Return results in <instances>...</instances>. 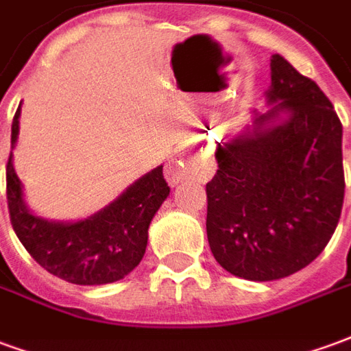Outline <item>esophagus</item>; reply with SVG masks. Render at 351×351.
<instances>
[{"label":"esophagus","instance_id":"1","mask_svg":"<svg viewBox=\"0 0 351 351\" xmlns=\"http://www.w3.org/2000/svg\"><path fill=\"white\" fill-rule=\"evenodd\" d=\"M180 171H182V169L178 167L176 163H169V167H167L169 182H173V184L178 182V178H180Z\"/></svg>","mask_w":351,"mask_h":351}]
</instances>
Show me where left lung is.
I'll return each instance as SVG.
<instances>
[{"label":"left lung","mask_w":351,"mask_h":351,"mask_svg":"<svg viewBox=\"0 0 351 351\" xmlns=\"http://www.w3.org/2000/svg\"><path fill=\"white\" fill-rule=\"evenodd\" d=\"M252 133L216 146L206 237L216 261L256 282L301 271L324 252L344 203L342 123L319 86L280 54ZM278 112L282 124L264 128Z\"/></svg>","instance_id":"1"}]
</instances>
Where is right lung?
Returning a JSON list of instances; mask_svg holds the SVG:
<instances>
[{
  "label": "right lung",
  "mask_w": 351,
  "mask_h": 351,
  "mask_svg": "<svg viewBox=\"0 0 351 351\" xmlns=\"http://www.w3.org/2000/svg\"><path fill=\"white\" fill-rule=\"evenodd\" d=\"M19 116L20 107L12 118L11 146L19 135ZM167 195L163 167H158L92 218L77 223H52L29 214L11 156L7 161V206L20 243L50 274L80 286L110 284L141 263L148 243V226Z\"/></svg>",
  "instance_id": "add662e5"
}]
</instances>
